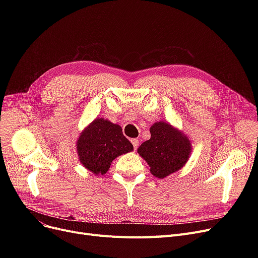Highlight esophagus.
I'll return each instance as SVG.
<instances>
[{
	"label": "esophagus",
	"mask_w": 258,
	"mask_h": 258,
	"mask_svg": "<svg viewBox=\"0 0 258 258\" xmlns=\"http://www.w3.org/2000/svg\"><path fill=\"white\" fill-rule=\"evenodd\" d=\"M132 143L134 145V150L136 151L139 146V140L138 139H132Z\"/></svg>",
	"instance_id": "1"
}]
</instances>
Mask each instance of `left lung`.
Here are the masks:
<instances>
[{
	"instance_id": "obj_1",
	"label": "left lung",
	"mask_w": 258,
	"mask_h": 258,
	"mask_svg": "<svg viewBox=\"0 0 258 258\" xmlns=\"http://www.w3.org/2000/svg\"><path fill=\"white\" fill-rule=\"evenodd\" d=\"M151 139L143 142L137 152L159 179L181 169L191 154V143L186 135L164 121L155 122L150 128Z\"/></svg>"
}]
</instances>
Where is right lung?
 Returning <instances> with one entry per match:
<instances>
[{"mask_svg":"<svg viewBox=\"0 0 258 258\" xmlns=\"http://www.w3.org/2000/svg\"><path fill=\"white\" fill-rule=\"evenodd\" d=\"M134 150L120 125L96 118L80 133L76 151L80 163L94 174H104L117 157Z\"/></svg>","mask_w":258,"mask_h":258,"instance_id":"right-lung-1","label":"right lung"}]
</instances>
